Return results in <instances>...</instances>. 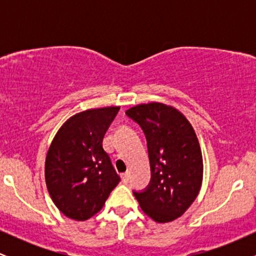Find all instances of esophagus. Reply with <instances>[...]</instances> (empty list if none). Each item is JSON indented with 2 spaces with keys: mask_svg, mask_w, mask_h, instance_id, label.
<instances>
[{
  "mask_svg": "<svg viewBox=\"0 0 256 256\" xmlns=\"http://www.w3.org/2000/svg\"><path fill=\"white\" fill-rule=\"evenodd\" d=\"M122 180L124 184L128 183V172H125L122 174Z\"/></svg>",
  "mask_w": 256,
  "mask_h": 256,
  "instance_id": "esophagus-1",
  "label": "esophagus"
}]
</instances>
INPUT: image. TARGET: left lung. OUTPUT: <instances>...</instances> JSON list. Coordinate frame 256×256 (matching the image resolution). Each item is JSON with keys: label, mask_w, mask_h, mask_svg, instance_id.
<instances>
[{"label": "left lung", "mask_w": 256, "mask_h": 256, "mask_svg": "<svg viewBox=\"0 0 256 256\" xmlns=\"http://www.w3.org/2000/svg\"><path fill=\"white\" fill-rule=\"evenodd\" d=\"M126 116L140 126L146 140L150 182L134 198L158 222L179 218L198 198L204 164L198 137L182 113L162 104L132 107Z\"/></svg>", "instance_id": "8db88e82"}]
</instances>
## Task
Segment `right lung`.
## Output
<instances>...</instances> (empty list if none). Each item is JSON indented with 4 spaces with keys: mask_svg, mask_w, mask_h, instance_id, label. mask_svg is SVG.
<instances>
[{
    "mask_svg": "<svg viewBox=\"0 0 256 256\" xmlns=\"http://www.w3.org/2000/svg\"><path fill=\"white\" fill-rule=\"evenodd\" d=\"M120 107L76 114L55 134L46 158V183L55 206L74 220L91 218L119 184L102 142Z\"/></svg>",
    "mask_w": 256,
    "mask_h": 256,
    "instance_id": "1",
    "label": "right lung"
}]
</instances>
